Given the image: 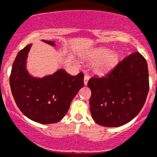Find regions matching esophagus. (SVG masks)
Listing matches in <instances>:
<instances>
[{
	"instance_id": "1",
	"label": "esophagus",
	"mask_w": 157,
	"mask_h": 157,
	"mask_svg": "<svg viewBox=\"0 0 157 157\" xmlns=\"http://www.w3.org/2000/svg\"><path fill=\"white\" fill-rule=\"evenodd\" d=\"M88 80H89V75L88 74H85V75H84V84H85V85H87Z\"/></svg>"
}]
</instances>
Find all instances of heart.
Here are the masks:
<instances>
[{
	"label": "heart",
	"mask_w": 157,
	"mask_h": 157,
	"mask_svg": "<svg viewBox=\"0 0 157 157\" xmlns=\"http://www.w3.org/2000/svg\"><path fill=\"white\" fill-rule=\"evenodd\" d=\"M121 56L118 53L113 52L107 48H99L94 51L91 55V61L98 63L95 70L99 73H106L114 68L120 62Z\"/></svg>",
	"instance_id": "1"
}]
</instances>
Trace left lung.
I'll list each match as a JSON object with an SVG mask.
<instances>
[{
  "label": "left lung",
  "instance_id": "8db88e82",
  "mask_svg": "<svg viewBox=\"0 0 157 157\" xmlns=\"http://www.w3.org/2000/svg\"><path fill=\"white\" fill-rule=\"evenodd\" d=\"M91 91L90 110L104 127H120L140 112L149 89L146 60L138 52L124 58L105 76L87 82Z\"/></svg>",
  "mask_w": 157,
  "mask_h": 157
}]
</instances>
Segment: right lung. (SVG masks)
I'll use <instances>...</instances> for the list:
<instances>
[{
	"label": "right lung",
	"mask_w": 157,
	"mask_h": 157,
	"mask_svg": "<svg viewBox=\"0 0 157 157\" xmlns=\"http://www.w3.org/2000/svg\"><path fill=\"white\" fill-rule=\"evenodd\" d=\"M50 45L54 42L43 40ZM30 44L18 53L9 77L10 87L17 106L29 119L48 124L61 121L68 112L70 102L84 87V73L70 76L59 70L44 78L31 77L26 70Z\"/></svg>",
	"instance_id": "1"
}]
</instances>
